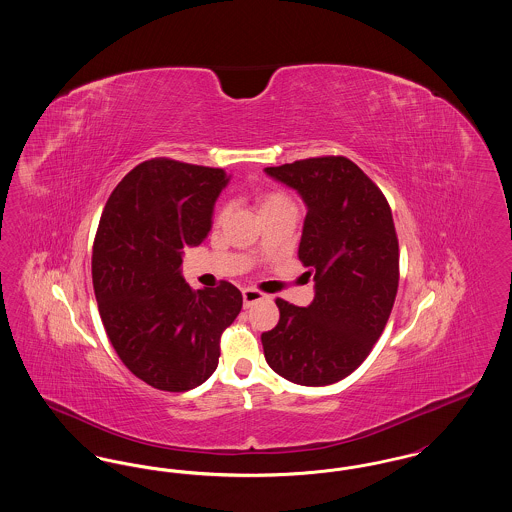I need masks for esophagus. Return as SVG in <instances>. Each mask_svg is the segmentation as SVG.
I'll use <instances>...</instances> for the list:
<instances>
[{
  "label": "esophagus",
  "instance_id": "34e87169",
  "mask_svg": "<svg viewBox=\"0 0 512 512\" xmlns=\"http://www.w3.org/2000/svg\"><path fill=\"white\" fill-rule=\"evenodd\" d=\"M242 297H244V307L253 305L255 301L267 299V295H265V293L257 292V290H251V288H245L244 292H242Z\"/></svg>",
  "mask_w": 512,
  "mask_h": 512
}]
</instances>
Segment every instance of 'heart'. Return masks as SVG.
I'll use <instances>...</instances> for the list:
<instances>
[{
  "label": "heart",
  "instance_id": "b5f03b06",
  "mask_svg": "<svg viewBox=\"0 0 512 512\" xmlns=\"http://www.w3.org/2000/svg\"><path fill=\"white\" fill-rule=\"evenodd\" d=\"M257 201H259V213L293 205L292 199L288 195L282 194V192H263V194H259Z\"/></svg>",
  "mask_w": 512,
  "mask_h": 512
}]
</instances>
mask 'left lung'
<instances>
[{
  "label": "left lung",
  "mask_w": 512,
  "mask_h": 512,
  "mask_svg": "<svg viewBox=\"0 0 512 512\" xmlns=\"http://www.w3.org/2000/svg\"><path fill=\"white\" fill-rule=\"evenodd\" d=\"M307 207L299 259L313 276L311 305L276 299L280 320L263 332L268 366L301 386L349 376L380 338L399 284V245L378 186L345 157L267 167Z\"/></svg>",
  "instance_id": "8db88e82"
}]
</instances>
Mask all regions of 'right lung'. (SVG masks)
<instances>
[{
  "label": "right lung",
  "instance_id": "1",
  "mask_svg": "<svg viewBox=\"0 0 512 512\" xmlns=\"http://www.w3.org/2000/svg\"><path fill=\"white\" fill-rule=\"evenodd\" d=\"M228 182L222 169L151 159L122 178L99 220V315L122 363L157 390L201 386L219 365L220 334L242 311L236 286L194 292L180 268L184 247L209 236Z\"/></svg>",
  "mask_w": 512,
  "mask_h": 512
}]
</instances>
